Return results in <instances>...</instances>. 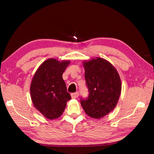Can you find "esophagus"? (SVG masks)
Segmentation results:
<instances>
[{
	"mask_svg": "<svg viewBox=\"0 0 154 154\" xmlns=\"http://www.w3.org/2000/svg\"><path fill=\"white\" fill-rule=\"evenodd\" d=\"M79 92H76V93H72L71 95V98L72 99H76L78 97H79Z\"/></svg>",
	"mask_w": 154,
	"mask_h": 154,
	"instance_id": "obj_1",
	"label": "esophagus"
}]
</instances>
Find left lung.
Listing matches in <instances>:
<instances>
[{
	"label": "left lung",
	"mask_w": 154,
	"mask_h": 154,
	"mask_svg": "<svg viewBox=\"0 0 154 154\" xmlns=\"http://www.w3.org/2000/svg\"><path fill=\"white\" fill-rule=\"evenodd\" d=\"M83 65L89 94L81 100V106L88 116L99 119L116 106L122 89L120 75L109 61L101 57L83 61Z\"/></svg>",
	"instance_id": "1"
}]
</instances>
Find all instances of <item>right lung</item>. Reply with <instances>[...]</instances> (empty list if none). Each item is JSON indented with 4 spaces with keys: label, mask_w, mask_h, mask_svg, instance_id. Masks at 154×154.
<instances>
[{
    "label": "right lung",
    "mask_w": 154,
    "mask_h": 154,
    "mask_svg": "<svg viewBox=\"0 0 154 154\" xmlns=\"http://www.w3.org/2000/svg\"><path fill=\"white\" fill-rule=\"evenodd\" d=\"M69 60L50 58L42 63L32 78L30 96L34 107L47 119L60 117L71 100L62 77Z\"/></svg>",
    "instance_id": "obj_1"
}]
</instances>
